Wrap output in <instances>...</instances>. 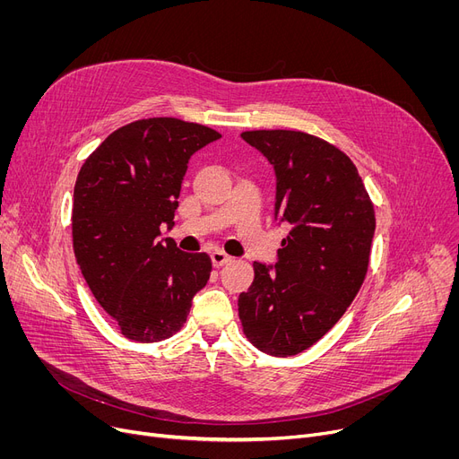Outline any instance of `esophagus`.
Instances as JSON below:
<instances>
[{"mask_svg":"<svg viewBox=\"0 0 459 459\" xmlns=\"http://www.w3.org/2000/svg\"><path fill=\"white\" fill-rule=\"evenodd\" d=\"M210 256H212V264H213L215 268H221V266H225V264H229L232 260V256H229L225 251H220V249H215Z\"/></svg>","mask_w":459,"mask_h":459,"instance_id":"1","label":"esophagus"}]
</instances>
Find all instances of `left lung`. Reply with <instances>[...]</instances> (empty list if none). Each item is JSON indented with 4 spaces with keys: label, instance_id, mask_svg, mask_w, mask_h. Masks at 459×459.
<instances>
[{
    "label": "left lung",
    "instance_id": "8db88e82",
    "mask_svg": "<svg viewBox=\"0 0 459 459\" xmlns=\"http://www.w3.org/2000/svg\"><path fill=\"white\" fill-rule=\"evenodd\" d=\"M242 137L275 169V215L290 225L275 268L255 262L239 294L244 334L260 351L290 357L316 344L360 290L376 213L353 161L299 130H251Z\"/></svg>",
    "mask_w": 459,
    "mask_h": 459
}]
</instances>
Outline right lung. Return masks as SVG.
I'll use <instances>...</instances> for the list:
<instances>
[{
	"label": "right lung",
	"instance_id": "right-lung-1",
	"mask_svg": "<svg viewBox=\"0 0 459 459\" xmlns=\"http://www.w3.org/2000/svg\"><path fill=\"white\" fill-rule=\"evenodd\" d=\"M221 134L173 117L141 118L109 134L82 165L72 247L92 296L135 342H160L184 325L212 260L184 253L160 227L175 225L187 160Z\"/></svg>",
	"mask_w": 459,
	"mask_h": 459
}]
</instances>
